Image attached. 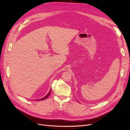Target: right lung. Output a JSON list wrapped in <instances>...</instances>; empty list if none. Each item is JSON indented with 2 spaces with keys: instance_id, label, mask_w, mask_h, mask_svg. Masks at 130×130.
<instances>
[{
  "instance_id": "add662e5",
  "label": "right lung",
  "mask_w": 130,
  "mask_h": 130,
  "mask_svg": "<svg viewBox=\"0 0 130 130\" xmlns=\"http://www.w3.org/2000/svg\"><path fill=\"white\" fill-rule=\"evenodd\" d=\"M51 89L50 90V91H49V92H48V93L46 96H45V97H44V98H42V99H37V100H35V101H42V100H45V99H46L49 96H50V95L51 94Z\"/></svg>"
}]
</instances>
